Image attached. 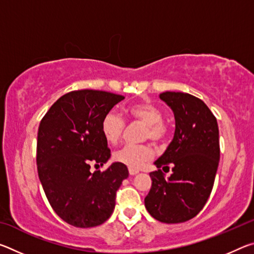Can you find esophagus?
I'll return each instance as SVG.
<instances>
[{"instance_id":"34e87169","label":"esophagus","mask_w":254,"mask_h":254,"mask_svg":"<svg viewBox=\"0 0 254 254\" xmlns=\"http://www.w3.org/2000/svg\"><path fill=\"white\" fill-rule=\"evenodd\" d=\"M128 173H130V175H136L137 173H139V170L136 169H133V168H128Z\"/></svg>"}]
</instances>
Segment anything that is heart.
<instances>
[{
    "label": "heart",
    "mask_w": 254,
    "mask_h": 254,
    "mask_svg": "<svg viewBox=\"0 0 254 254\" xmlns=\"http://www.w3.org/2000/svg\"><path fill=\"white\" fill-rule=\"evenodd\" d=\"M126 114L133 121L144 124V139H150L154 143H159L165 140L168 133V127L162 121V112L158 106L149 102L136 103L127 107ZM124 127H126V123L119 114L109 112L102 120L101 130L107 142L117 144L121 140ZM152 156V149L147 144H126L114 153V159L127 166L128 168L139 169L144 163H147Z\"/></svg>",
    "instance_id": "1"
}]
</instances>
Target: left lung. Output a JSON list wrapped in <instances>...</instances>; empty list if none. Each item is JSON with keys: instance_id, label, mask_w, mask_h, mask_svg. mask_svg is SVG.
<instances>
[{"instance_id": "left-lung-1", "label": "left lung", "mask_w": 254, "mask_h": 254, "mask_svg": "<svg viewBox=\"0 0 254 254\" xmlns=\"http://www.w3.org/2000/svg\"><path fill=\"white\" fill-rule=\"evenodd\" d=\"M160 100L174 112V139L150 173L151 189L145 208L162 223H183L195 217L212 192L218 161L220 140L216 118L205 103L182 92H165ZM172 167L171 177L162 170Z\"/></svg>"}]
</instances>
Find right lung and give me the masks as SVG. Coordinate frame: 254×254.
I'll return each mask as SVG.
<instances>
[{"label":"right lung","mask_w":254,"mask_h":254,"mask_svg":"<svg viewBox=\"0 0 254 254\" xmlns=\"http://www.w3.org/2000/svg\"><path fill=\"white\" fill-rule=\"evenodd\" d=\"M124 96L81 89L55 102L38 130V175L51 207L76 227L101 225L113 213L117 190L128 170L114 162L104 171L111 150L101 130L102 120Z\"/></svg>","instance_id":"add662e5"}]
</instances>
